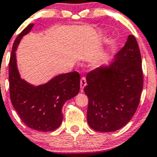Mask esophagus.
<instances>
[{
	"label": "esophagus",
	"mask_w": 157,
	"mask_h": 157,
	"mask_svg": "<svg viewBox=\"0 0 157 157\" xmlns=\"http://www.w3.org/2000/svg\"><path fill=\"white\" fill-rule=\"evenodd\" d=\"M86 86V80L85 77H83L81 78V80H80V89H81L82 91H83V88Z\"/></svg>",
	"instance_id": "esophagus-1"
}]
</instances>
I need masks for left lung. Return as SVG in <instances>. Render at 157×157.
<instances>
[{
	"mask_svg": "<svg viewBox=\"0 0 157 157\" xmlns=\"http://www.w3.org/2000/svg\"><path fill=\"white\" fill-rule=\"evenodd\" d=\"M143 80L141 52L135 36L130 34L113 62L86 75L84 92L89 98V126L109 132L126 125L138 107Z\"/></svg>",
	"mask_w": 157,
	"mask_h": 157,
	"instance_id": "8db88e82",
	"label": "left lung"
}]
</instances>
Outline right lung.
I'll return each mask as SVG.
<instances>
[{
	"mask_svg": "<svg viewBox=\"0 0 157 157\" xmlns=\"http://www.w3.org/2000/svg\"><path fill=\"white\" fill-rule=\"evenodd\" d=\"M33 26L34 24H29L13 45L9 63L10 95L13 108L26 126L36 131L50 132L60 126L65 102L80 91V77L77 71L59 74L39 86L31 85L21 78L16 51L21 39Z\"/></svg>",
	"mask_w": 157,
	"mask_h": 157,
	"instance_id": "obj_1",
	"label": "right lung"
}]
</instances>
